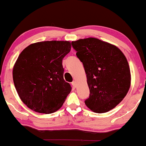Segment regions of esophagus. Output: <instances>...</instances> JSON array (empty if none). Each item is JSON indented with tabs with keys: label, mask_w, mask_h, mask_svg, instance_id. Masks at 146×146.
I'll return each instance as SVG.
<instances>
[{
	"label": "esophagus",
	"mask_w": 146,
	"mask_h": 146,
	"mask_svg": "<svg viewBox=\"0 0 146 146\" xmlns=\"http://www.w3.org/2000/svg\"><path fill=\"white\" fill-rule=\"evenodd\" d=\"M71 84H72V86H73V87H76V81H73L71 82Z\"/></svg>",
	"instance_id": "esophagus-1"
}]
</instances>
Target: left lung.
<instances>
[{
    "mask_svg": "<svg viewBox=\"0 0 146 146\" xmlns=\"http://www.w3.org/2000/svg\"><path fill=\"white\" fill-rule=\"evenodd\" d=\"M82 62L89 96L86 105L96 113H105L122 101L130 86V70L125 56L116 46L96 38L72 41Z\"/></svg>",
    "mask_w": 146,
    "mask_h": 146,
    "instance_id": "left-lung-1",
    "label": "left lung"
}]
</instances>
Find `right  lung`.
Returning <instances> with one entry per match:
<instances>
[{
	"label": "right lung",
	"mask_w": 146,
	"mask_h": 146,
	"mask_svg": "<svg viewBox=\"0 0 146 146\" xmlns=\"http://www.w3.org/2000/svg\"><path fill=\"white\" fill-rule=\"evenodd\" d=\"M67 41L30 44L13 68V80L21 100L33 111L51 113L62 106L71 91L64 80L62 60L70 51Z\"/></svg>",
	"instance_id": "1"
}]
</instances>
